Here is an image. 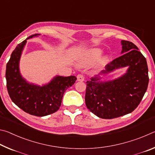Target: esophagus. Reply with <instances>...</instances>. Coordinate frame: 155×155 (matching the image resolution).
<instances>
[{
    "label": "esophagus",
    "instance_id": "1",
    "mask_svg": "<svg viewBox=\"0 0 155 155\" xmlns=\"http://www.w3.org/2000/svg\"><path fill=\"white\" fill-rule=\"evenodd\" d=\"M77 80L78 81H83L84 80H85V78H84V76L83 74H78L77 75Z\"/></svg>",
    "mask_w": 155,
    "mask_h": 155
}]
</instances>
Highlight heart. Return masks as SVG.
I'll use <instances>...</instances> for the list:
<instances>
[{
    "label": "heart",
    "instance_id": "obj_1",
    "mask_svg": "<svg viewBox=\"0 0 155 155\" xmlns=\"http://www.w3.org/2000/svg\"><path fill=\"white\" fill-rule=\"evenodd\" d=\"M102 53V51L100 49H94L91 50L90 52H88L87 54H85V57L83 58V64H91L94 61H95L98 58L99 56L101 55ZM107 57H103L98 62V65L100 67L103 66L104 65H105L106 63L107 62Z\"/></svg>",
    "mask_w": 155,
    "mask_h": 155
}]
</instances>
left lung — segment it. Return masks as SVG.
<instances>
[{
    "label": "left lung",
    "instance_id": "left-lung-1",
    "mask_svg": "<svg viewBox=\"0 0 155 155\" xmlns=\"http://www.w3.org/2000/svg\"><path fill=\"white\" fill-rule=\"evenodd\" d=\"M122 53H125L110 61L101 74L129 66L127 74L113 81L100 82V78L96 77L86 82V106L103 119L116 118L134 111L148 88L149 77L146 58L133 43L122 40Z\"/></svg>",
    "mask_w": 155,
    "mask_h": 155
}]
</instances>
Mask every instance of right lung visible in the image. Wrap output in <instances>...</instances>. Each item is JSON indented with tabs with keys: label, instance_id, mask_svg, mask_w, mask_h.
<instances>
[{
	"label": "right lung",
	"instance_id": "obj_1",
	"mask_svg": "<svg viewBox=\"0 0 155 155\" xmlns=\"http://www.w3.org/2000/svg\"><path fill=\"white\" fill-rule=\"evenodd\" d=\"M38 35L34 34L27 39ZM27 40H24L18 44L7 64V91L12 101L25 112L35 116H45L59 109L64 92L74 85L77 78L74 76L57 77L43 87L27 83L19 72L21 52Z\"/></svg>",
	"mask_w": 155,
	"mask_h": 155
}]
</instances>
